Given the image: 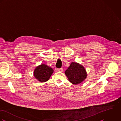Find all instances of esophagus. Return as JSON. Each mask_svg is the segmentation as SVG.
Listing matches in <instances>:
<instances>
[{
	"mask_svg": "<svg viewBox=\"0 0 121 121\" xmlns=\"http://www.w3.org/2000/svg\"><path fill=\"white\" fill-rule=\"evenodd\" d=\"M57 71L58 72H62L63 71V68H58L57 69Z\"/></svg>",
	"mask_w": 121,
	"mask_h": 121,
	"instance_id": "34e87169",
	"label": "esophagus"
}]
</instances>
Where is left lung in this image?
<instances>
[{
    "instance_id": "obj_1",
    "label": "left lung",
    "mask_w": 121,
    "mask_h": 121,
    "mask_svg": "<svg viewBox=\"0 0 121 121\" xmlns=\"http://www.w3.org/2000/svg\"><path fill=\"white\" fill-rule=\"evenodd\" d=\"M65 74L69 80L75 85L81 83L87 76L84 67L75 62L71 64L70 66L65 71Z\"/></svg>"
}]
</instances>
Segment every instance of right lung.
<instances>
[{"label":"right lung","instance_id":"obj_1","mask_svg":"<svg viewBox=\"0 0 121 121\" xmlns=\"http://www.w3.org/2000/svg\"><path fill=\"white\" fill-rule=\"evenodd\" d=\"M53 73V70L46 65L37 66L34 71V76L40 82H44L48 80Z\"/></svg>","mask_w":121,"mask_h":121}]
</instances>
